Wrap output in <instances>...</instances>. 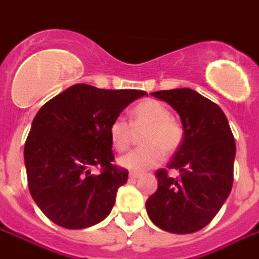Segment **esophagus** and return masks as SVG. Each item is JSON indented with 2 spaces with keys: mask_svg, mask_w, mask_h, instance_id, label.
<instances>
[{
  "mask_svg": "<svg viewBox=\"0 0 259 259\" xmlns=\"http://www.w3.org/2000/svg\"><path fill=\"white\" fill-rule=\"evenodd\" d=\"M139 177H140V173H137V171H130L129 173L130 180H137Z\"/></svg>",
  "mask_w": 259,
  "mask_h": 259,
  "instance_id": "34e87169",
  "label": "esophagus"
}]
</instances>
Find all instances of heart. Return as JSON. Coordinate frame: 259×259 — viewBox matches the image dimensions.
<instances>
[{"label":"heart","mask_w":259,"mask_h":259,"mask_svg":"<svg viewBox=\"0 0 259 259\" xmlns=\"http://www.w3.org/2000/svg\"><path fill=\"white\" fill-rule=\"evenodd\" d=\"M132 126H148V129L141 140L144 147L133 149L118 159L120 167L127 170L143 171L155 167L163 160V152L171 154L183 143L184 130L181 124L171 118V112L166 105L156 100L143 101L136 107ZM108 135L112 147L122 152L130 144L132 127L124 118L118 116L111 122Z\"/></svg>","instance_id":"obj_1"}]
</instances>
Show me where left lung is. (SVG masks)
<instances>
[{"instance_id":"8db88e82","label":"left lung","mask_w":259,"mask_h":259,"mask_svg":"<svg viewBox=\"0 0 259 259\" xmlns=\"http://www.w3.org/2000/svg\"><path fill=\"white\" fill-rule=\"evenodd\" d=\"M151 95L177 111L184 139L167 168L155 173L158 189L145 207L151 221L170 233L200 231L217 215L233 184L236 144L224 111L198 92L183 88Z\"/></svg>"}]
</instances>
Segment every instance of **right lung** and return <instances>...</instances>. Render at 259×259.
<instances>
[{
	"instance_id": "add662e5",
	"label": "right lung",
	"mask_w": 259,
	"mask_h": 259,
	"mask_svg": "<svg viewBox=\"0 0 259 259\" xmlns=\"http://www.w3.org/2000/svg\"><path fill=\"white\" fill-rule=\"evenodd\" d=\"M143 96L76 83L42 105L24 145V164L32 199L51 221L83 229L110 214L129 173L112 164L108 129ZM95 165L100 175L91 171Z\"/></svg>"
}]
</instances>
